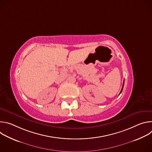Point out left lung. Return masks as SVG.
I'll return each mask as SVG.
<instances>
[{
    "label": "left lung",
    "mask_w": 152,
    "mask_h": 152,
    "mask_svg": "<svg viewBox=\"0 0 152 152\" xmlns=\"http://www.w3.org/2000/svg\"><path fill=\"white\" fill-rule=\"evenodd\" d=\"M124 81H123V86H122V88H121V91H120V94L122 92V90H123V86H124Z\"/></svg>",
    "instance_id": "obj_1"
}]
</instances>
